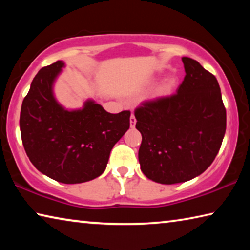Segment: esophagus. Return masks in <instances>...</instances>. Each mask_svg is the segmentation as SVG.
Returning a JSON list of instances; mask_svg holds the SVG:
<instances>
[{
  "mask_svg": "<svg viewBox=\"0 0 250 250\" xmlns=\"http://www.w3.org/2000/svg\"><path fill=\"white\" fill-rule=\"evenodd\" d=\"M135 124H137V120H135V117H134V115H131V117H130V126H131V128H134Z\"/></svg>",
  "mask_w": 250,
  "mask_h": 250,
  "instance_id": "34e87169",
  "label": "esophagus"
}]
</instances>
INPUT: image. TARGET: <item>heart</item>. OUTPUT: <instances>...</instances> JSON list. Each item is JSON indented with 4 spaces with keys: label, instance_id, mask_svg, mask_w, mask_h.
<instances>
[{
    "label": "heart",
    "instance_id": "heart-1",
    "mask_svg": "<svg viewBox=\"0 0 250 250\" xmlns=\"http://www.w3.org/2000/svg\"><path fill=\"white\" fill-rule=\"evenodd\" d=\"M176 86V78L170 76L167 79H164V82L160 84V87L156 90V95L159 97H167L170 96L174 88Z\"/></svg>",
    "mask_w": 250,
    "mask_h": 250
}]
</instances>
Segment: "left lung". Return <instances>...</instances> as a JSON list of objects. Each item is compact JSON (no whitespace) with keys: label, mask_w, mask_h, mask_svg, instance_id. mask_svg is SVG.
I'll use <instances>...</instances> for the list:
<instances>
[{"label":"left lung","mask_w":250,"mask_h":250,"mask_svg":"<svg viewBox=\"0 0 250 250\" xmlns=\"http://www.w3.org/2000/svg\"><path fill=\"white\" fill-rule=\"evenodd\" d=\"M185 77L176 94L135 109L142 134L141 171L161 184L182 183L202 174L216 158L226 131V109L216 77L183 57Z\"/></svg>","instance_id":"1"}]
</instances>
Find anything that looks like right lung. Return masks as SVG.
<instances>
[{"label": "right lung", "mask_w": 250, "mask_h": 250, "mask_svg": "<svg viewBox=\"0 0 250 250\" xmlns=\"http://www.w3.org/2000/svg\"><path fill=\"white\" fill-rule=\"evenodd\" d=\"M65 67L58 61L34 77L21 108L20 129L28 159L46 176L65 184L103 174L110 152L130 126V111L109 113L95 100L69 110L58 103L54 83Z\"/></svg>", "instance_id": "right-lung-1"}]
</instances>
